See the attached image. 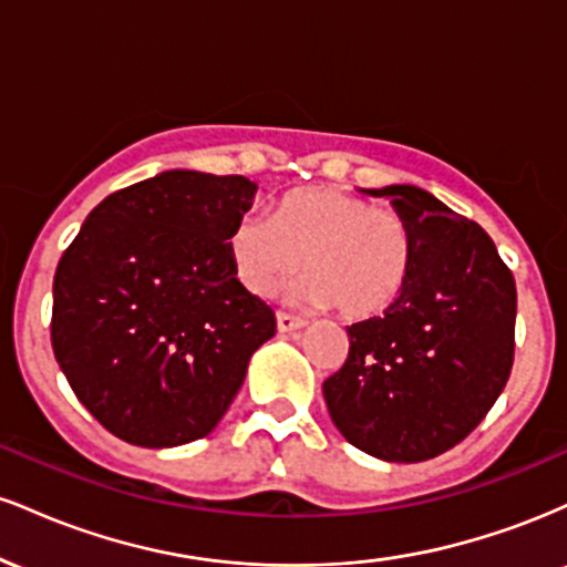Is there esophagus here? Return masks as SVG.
Listing matches in <instances>:
<instances>
[{"instance_id": "1", "label": "esophagus", "mask_w": 567, "mask_h": 567, "mask_svg": "<svg viewBox=\"0 0 567 567\" xmlns=\"http://www.w3.org/2000/svg\"><path fill=\"white\" fill-rule=\"evenodd\" d=\"M303 324H306L303 317L288 315V311H277V328L282 330V333H288V330H298V328H303Z\"/></svg>"}]
</instances>
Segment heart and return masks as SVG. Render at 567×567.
<instances>
[{"label": "heart", "instance_id": "b5f03b06", "mask_svg": "<svg viewBox=\"0 0 567 567\" xmlns=\"http://www.w3.org/2000/svg\"><path fill=\"white\" fill-rule=\"evenodd\" d=\"M237 279L269 296L303 258L301 296L336 306L347 320L389 311L408 290L415 234L408 216L333 186L301 188L277 202L275 216L245 213L229 234Z\"/></svg>", "mask_w": 567, "mask_h": 567}]
</instances>
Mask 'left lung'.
Returning <instances> with one entry per match:
<instances>
[{
  "label": "left lung",
  "mask_w": 567,
  "mask_h": 567,
  "mask_svg": "<svg viewBox=\"0 0 567 567\" xmlns=\"http://www.w3.org/2000/svg\"><path fill=\"white\" fill-rule=\"evenodd\" d=\"M392 197L415 234L408 290L381 317L349 324V354L322 383L338 432L375 458L415 464L470 437L514 362L517 288L487 231L424 188Z\"/></svg>",
  "instance_id": "1"
}]
</instances>
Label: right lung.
I'll list each match as a JSON object with an SVG mask.
<instances>
[{
	"label": "right lung",
	"instance_id": "obj_1",
	"mask_svg": "<svg viewBox=\"0 0 567 567\" xmlns=\"http://www.w3.org/2000/svg\"><path fill=\"white\" fill-rule=\"evenodd\" d=\"M256 184L167 171L90 210L53 279L55 360L114 437L175 447L210 434L275 311L237 279L229 234Z\"/></svg>",
	"mask_w": 567,
	"mask_h": 567
}]
</instances>
